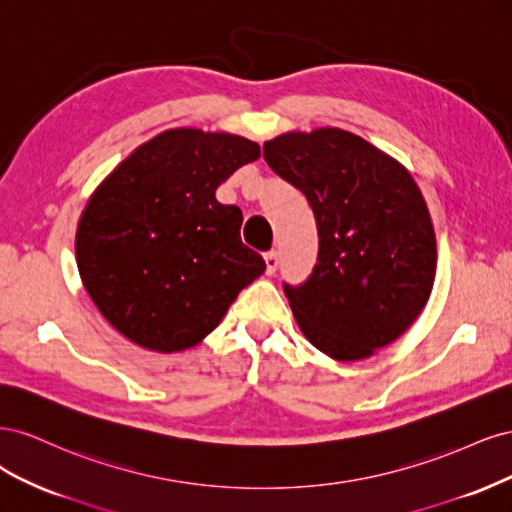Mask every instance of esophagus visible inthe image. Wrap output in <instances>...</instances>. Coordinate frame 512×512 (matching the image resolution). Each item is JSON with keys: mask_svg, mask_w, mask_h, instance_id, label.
Returning a JSON list of instances; mask_svg holds the SVG:
<instances>
[{"mask_svg": "<svg viewBox=\"0 0 512 512\" xmlns=\"http://www.w3.org/2000/svg\"><path fill=\"white\" fill-rule=\"evenodd\" d=\"M265 265H267V275H273L277 271V265H280V258H277V252H267L265 254Z\"/></svg>", "mask_w": 512, "mask_h": 512, "instance_id": "esophagus-1", "label": "esophagus"}]
</instances>
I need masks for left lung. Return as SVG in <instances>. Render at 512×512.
<instances>
[{"label": "left lung", "mask_w": 512, "mask_h": 512, "mask_svg": "<svg viewBox=\"0 0 512 512\" xmlns=\"http://www.w3.org/2000/svg\"><path fill=\"white\" fill-rule=\"evenodd\" d=\"M265 160L316 218V267L303 284H284L303 335L335 361H361L395 342L427 305L438 262L412 175L339 128L275 136Z\"/></svg>", "instance_id": "obj_1"}]
</instances>
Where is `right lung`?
Instances as JSON below:
<instances>
[{
  "instance_id": "1",
  "label": "right lung",
  "mask_w": 512,
  "mask_h": 512,
  "mask_svg": "<svg viewBox=\"0 0 512 512\" xmlns=\"http://www.w3.org/2000/svg\"><path fill=\"white\" fill-rule=\"evenodd\" d=\"M260 147L237 134L166 130L108 175L76 228V265L100 314L156 352L192 348L265 271L243 213L215 190Z\"/></svg>"
}]
</instances>
